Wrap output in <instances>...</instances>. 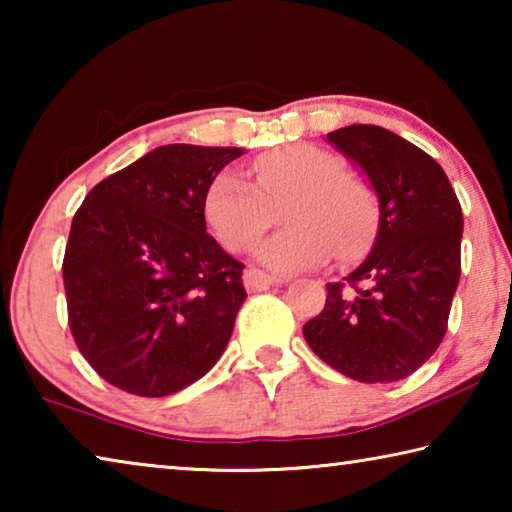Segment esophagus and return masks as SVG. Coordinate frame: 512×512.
Wrapping results in <instances>:
<instances>
[{
	"instance_id": "obj_1",
	"label": "esophagus",
	"mask_w": 512,
	"mask_h": 512,
	"mask_svg": "<svg viewBox=\"0 0 512 512\" xmlns=\"http://www.w3.org/2000/svg\"><path fill=\"white\" fill-rule=\"evenodd\" d=\"M244 284H246L248 291H259V289L273 287V284H280V280H275V277L266 275L264 271H257V268H250V271L244 273Z\"/></svg>"
}]
</instances>
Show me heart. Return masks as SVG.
I'll use <instances>...</instances> for the list:
<instances>
[{
  "instance_id": "b5f03b06",
  "label": "heart",
  "mask_w": 512,
  "mask_h": 512,
  "mask_svg": "<svg viewBox=\"0 0 512 512\" xmlns=\"http://www.w3.org/2000/svg\"><path fill=\"white\" fill-rule=\"evenodd\" d=\"M255 185L225 171L205 194V219L223 248L255 246L277 221L289 225L259 246L257 259L275 273L316 268L332 257L352 262L370 244L377 196L361 176L345 171L339 155L314 144H291L262 153L250 164Z\"/></svg>"
}]
</instances>
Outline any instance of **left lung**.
<instances>
[{"mask_svg":"<svg viewBox=\"0 0 512 512\" xmlns=\"http://www.w3.org/2000/svg\"><path fill=\"white\" fill-rule=\"evenodd\" d=\"M327 140L366 173L379 228L370 255L343 282L327 284L325 307L302 334L345 377L400 381L447 332L461 277V203L443 167L386 128L352 124Z\"/></svg>","mask_w":512,"mask_h":512,"instance_id":"left-lung-1","label":"left lung"}]
</instances>
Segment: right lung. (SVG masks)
I'll list each match as a JSON object with an SVG mask.
<instances>
[{"mask_svg": "<svg viewBox=\"0 0 512 512\" xmlns=\"http://www.w3.org/2000/svg\"><path fill=\"white\" fill-rule=\"evenodd\" d=\"M237 146L167 144L103 178L63 259L69 329L97 375L140 397L178 393L230 341L244 264L207 235L205 194Z\"/></svg>", "mask_w": 512, "mask_h": 512, "instance_id": "obj_1", "label": "right lung"}]
</instances>
